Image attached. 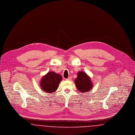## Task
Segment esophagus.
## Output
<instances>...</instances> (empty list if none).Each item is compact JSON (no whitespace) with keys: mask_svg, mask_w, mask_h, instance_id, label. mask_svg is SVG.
Listing matches in <instances>:
<instances>
[{"mask_svg":"<svg viewBox=\"0 0 135 135\" xmlns=\"http://www.w3.org/2000/svg\"><path fill=\"white\" fill-rule=\"evenodd\" d=\"M66 80H71V77H68V78H67V79H66Z\"/></svg>","mask_w":135,"mask_h":135,"instance_id":"34e87169","label":"esophagus"}]
</instances>
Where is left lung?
<instances>
[{
  "label": "left lung",
  "mask_w": 135,
  "mask_h": 135,
  "mask_svg": "<svg viewBox=\"0 0 135 135\" xmlns=\"http://www.w3.org/2000/svg\"><path fill=\"white\" fill-rule=\"evenodd\" d=\"M75 84L78 90L81 93L88 92L93 85L90 76L83 71L78 72L77 78L75 79Z\"/></svg>",
  "instance_id": "left-lung-1"
}]
</instances>
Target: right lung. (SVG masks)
<instances>
[{
  "mask_svg": "<svg viewBox=\"0 0 135 135\" xmlns=\"http://www.w3.org/2000/svg\"><path fill=\"white\" fill-rule=\"evenodd\" d=\"M62 80V77L61 75L55 72H49L41 79L40 85L44 91L51 93L57 90Z\"/></svg>",
  "mask_w": 135,
  "mask_h": 135,
  "instance_id": "add662e5",
  "label": "right lung"
}]
</instances>
